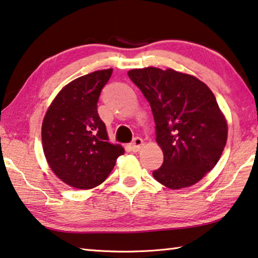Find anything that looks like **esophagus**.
Returning <instances> with one entry per match:
<instances>
[{
	"label": "esophagus",
	"instance_id": "1",
	"mask_svg": "<svg viewBox=\"0 0 258 258\" xmlns=\"http://www.w3.org/2000/svg\"><path fill=\"white\" fill-rule=\"evenodd\" d=\"M142 146H144V140H142L141 138H134L133 141L131 142V150L134 151V153H137V151L140 150L142 148Z\"/></svg>",
	"mask_w": 258,
	"mask_h": 258
}]
</instances>
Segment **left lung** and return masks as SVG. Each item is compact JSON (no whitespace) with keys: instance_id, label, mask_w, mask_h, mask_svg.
I'll return each instance as SVG.
<instances>
[{"instance_id":"left-lung-1","label":"left lung","mask_w":258,"mask_h":258,"mask_svg":"<svg viewBox=\"0 0 258 258\" xmlns=\"http://www.w3.org/2000/svg\"><path fill=\"white\" fill-rule=\"evenodd\" d=\"M127 75L149 102L164 155L154 178L172 189L201 180L217 164L227 140V122L214 93L198 78L172 69H134Z\"/></svg>"}]
</instances>
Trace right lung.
<instances>
[{
    "mask_svg": "<svg viewBox=\"0 0 258 258\" xmlns=\"http://www.w3.org/2000/svg\"><path fill=\"white\" fill-rule=\"evenodd\" d=\"M111 75L112 69H107L77 78L57 94L44 116V156L52 172L71 187L99 186L125 153L120 145L110 144L97 113L100 94Z\"/></svg>",
    "mask_w": 258,
    "mask_h": 258,
    "instance_id": "1",
    "label": "right lung"
}]
</instances>
